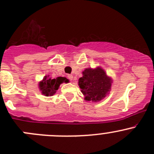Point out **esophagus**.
Here are the masks:
<instances>
[{
  "mask_svg": "<svg viewBox=\"0 0 154 154\" xmlns=\"http://www.w3.org/2000/svg\"><path fill=\"white\" fill-rule=\"evenodd\" d=\"M68 78L69 79V80H73V78H74V77H73V75H72V74H68Z\"/></svg>",
  "mask_w": 154,
  "mask_h": 154,
  "instance_id": "obj_1",
  "label": "esophagus"
}]
</instances>
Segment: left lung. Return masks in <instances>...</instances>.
<instances>
[{"instance_id":"8db88e82","label":"left lung","mask_w":154,"mask_h":154,"mask_svg":"<svg viewBox=\"0 0 154 154\" xmlns=\"http://www.w3.org/2000/svg\"><path fill=\"white\" fill-rule=\"evenodd\" d=\"M79 86L86 100L100 101L111 88L112 80L102 68H87L79 79Z\"/></svg>"}]
</instances>
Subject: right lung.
Instances as JSON below:
<instances>
[{
    "mask_svg": "<svg viewBox=\"0 0 154 154\" xmlns=\"http://www.w3.org/2000/svg\"><path fill=\"white\" fill-rule=\"evenodd\" d=\"M45 76L43 80L39 83V88L42 91V93L46 96H52L56 93L60 85L63 82L68 83V80L66 77H59L57 79H51Z\"/></svg>",
    "mask_w": 154,
    "mask_h": 154,
    "instance_id": "add662e5",
    "label": "right lung"
}]
</instances>
